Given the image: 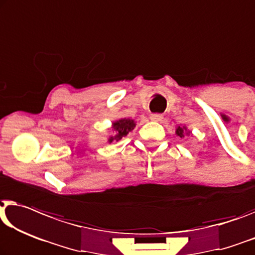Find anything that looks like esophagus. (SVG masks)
<instances>
[{
	"instance_id": "obj_1",
	"label": "esophagus",
	"mask_w": 255,
	"mask_h": 255,
	"mask_svg": "<svg viewBox=\"0 0 255 255\" xmlns=\"http://www.w3.org/2000/svg\"><path fill=\"white\" fill-rule=\"evenodd\" d=\"M162 119H163V116H162L161 114H152V115H150V120L154 122H161Z\"/></svg>"
}]
</instances>
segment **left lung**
I'll return each instance as SVG.
<instances>
[{
	"label": "left lung",
	"instance_id": "left-lung-1",
	"mask_svg": "<svg viewBox=\"0 0 255 255\" xmlns=\"http://www.w3.org/2000/svg\"><path fill=\"white\" fill-rule=\"evenodd\" d=\"M176 134L178 135L179 138H184L185 135H190L191 131L187 130L185 125H178V127L176 128Z\"/></svg>",
	"mask_w": 255,
	"mask_h": 255
}]
</instances>
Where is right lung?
Segmentation results:
<instances>
[{
    "instance_id": "obj_1",
    "label": "right lung",
    "mask_w": 255,
    "mask_h": 255,
    "mask_svg": "<svg viewBox=\"0 0 255 255\" xmlns=\"http://www.w3.org/2000/svg\"><path fill=\"white\" fill-rule=\"evenodd\" d=\"M135 128V122L134 120L130 119H121L119 121L113 122L112 128L113 131L115 132V134L113 136H109L108 142L112 143L114 140L115 141H119L123 136H127L128 132H131Z\"/></svg>"
}]
</instances>
